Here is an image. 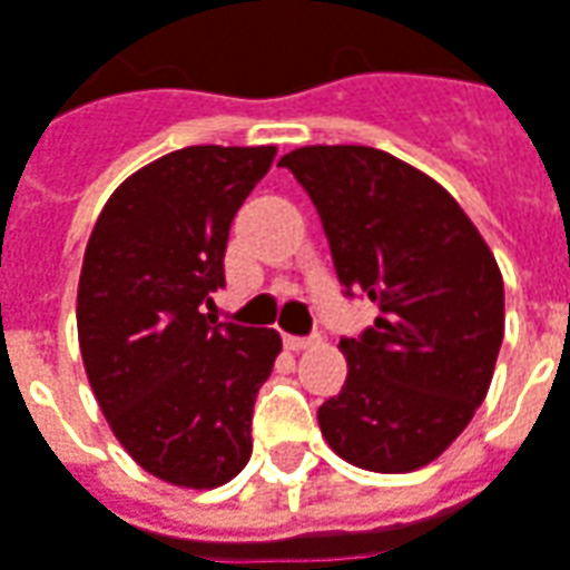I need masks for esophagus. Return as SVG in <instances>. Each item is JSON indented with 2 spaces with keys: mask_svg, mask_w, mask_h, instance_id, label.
<instances>
[{
  "mask_svg": "<svg viewBox=\"0 0 570 570\" xmlns=\"http://www.w3.org/2000/svg\"><path fill=\"white\" fill-rule=\"evenodd\" d=\"M317 336H284V345L289 352H305V348H312Z\"/></svg>",
  "mask_w": 570,
  "mask_h": 570,
  "instance_id": "obj_1",
  "label": "esophagus"
}]
</instances>
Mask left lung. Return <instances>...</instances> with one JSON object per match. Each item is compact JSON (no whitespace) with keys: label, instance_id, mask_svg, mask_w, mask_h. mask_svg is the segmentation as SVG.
Wrapping results in <instances>:
<instances>
[{"label":"left lung","instance_id":"8db88e82","mask_svg":"<svg viewBox=\"0 0 570 570\" xmlns=\"http://www.w3.org/2000/svg\"><path fill=\"white\" fill-rule=\"evenodd\" d=\"M345 293L380 317L342 340L348 376L321 404L326 444L370 472H413L451 448L488 395L503 342V277L479 228L410 163L364 145L289 150Z\"/></svg>","mask_w":570,"mask_h":570}]
</instances>
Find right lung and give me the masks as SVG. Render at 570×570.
<instances>
[{
  "label": "right lung",
  "mask_w": 570,
  "mask_h": 570,
  "mask_svg": "<svg viewBox=\"0 0 570 570\" xmlns=\"http://www.w3.org/2000/svg\"><path fill=\"white\" fill-rule=\"evenodd\" d=\"M277 147L197 145L147 163L91 228L77 293L79 352L135 463L209 491L253 453V404L281 336L203 314L225 286L230 222Z\"/></svg>",
  "instance_id": "right-lung-1"
}]
</instances>
